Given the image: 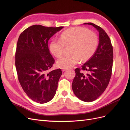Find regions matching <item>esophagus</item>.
I'll return each mask as SVG.
<instances>
[{
    "instance_id": "obj_1",
    "label": "esophagus",
    "mask_w": 130,
    "mask_h": 130,
    "mask_svg": "<svg viewBox=\"0 0 130 130\" xmlns=\"http://www.w3.org/2000/svg\"><path fill=\"white\" fill-rule=\"evenodd\" d=\"M67 70V69H66V68H62V71L63 72H64L65 70Z\"/></svg>"
}]
</instances>
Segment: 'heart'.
<instances>
[{"label": "heart", "instance_id": "1", "mask_svg": "<svg viewBox=\"0 0 130 130\" xmlns=\"http://www.w3.org/2000/svg\"><path fill=\"white\" fill-rule=\"evenodd\" d=\"M99 39L92 31L82 27H75L64 31L60 39L53 38L50 43V50L56 57H60L64 53L65 46H71V55L59 58L57 65L62 68L72 67L80 61L88 60L97 49Z\"/></svg>", "mask_w": 130, "mask_h": 130}]
</instances>
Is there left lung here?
I'll return each mask as SVG.
<instances>
[{"label":"left lung","mask_w":130,"mask_h":130,"mask_svg":"<svg viewBox=\"0 0 130 130\" xmlns=\"http://www.w3.org/2000/svg\"><path fill=\"white\" fill-rule=\"evenodd\" d=\"M84 24L93 26L99 31V43L95 53L80 68L75 69L76 75L72 83L74 93L78 99L92 102L104 93L109 84L113 66V46L109 37L101 27L92 23Z\"/></svg>","instance_id":"8db88e82"}]
</instances>
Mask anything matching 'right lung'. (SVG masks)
<instances>
[{"instance_id":"right-lung-1","label":"right lung","mask_w":130,"mask_h":130,"mask_svg":"<svg viewBox=\"0 0 130 130\" xmlns=\"http://www.w3.org/2000/svg\"><path fill=\"white\" fill-rule=\"evenodd\" d=\"M63 27L34 25L23 31L18 38L15 54L18 78L26 95L36 103H48L56 94L62 73L61 69L48 72L55 60L48 43Z\"/></svg>"}]
</instances>
